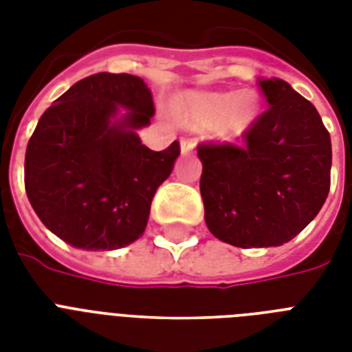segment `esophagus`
<instances>
[{
	"label": "esophagus",
	"mask_w": 352,
	"mask_h": 352,
	"mask_svg": "<svg viewBox=\"0 0 352 352\" xmlns=\"http://www.w3.org/2000/svg\"><path fill=\"white\" fill-rule=\"evenodd\" d=\"M193 138H181V153L186 157V155H190L193 151Z\"/></svg>",
	"instance_id": "obj_1"
}]
</instances>
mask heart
Masks as SVG:
<instances>
[{
	"mask_svg": "<svg viewBox=\"0 0 352 352\" xmlns=\"http://www.w3.org/2000/svg\"><path fill=\"white\" fill-rule=\"evenodd\" d=\"M259 111V100L254 91L237 93H188L179 104V117L192 127H210L223 140H237L252 127Z\"/></svg>",
	"mask_w": 352,
	"mask_h": 352,
	"instance_id": "obj_1",
	"label": "heart"
}]
</instances>
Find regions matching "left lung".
Returning a JSON list of instances; mask_svg holds the SVG:
<instances>
[{
    "instance_id": "left-lung-1",
    "label": "left lung",
    "mask_w": 352,
    "mask_h": 352,
    "mask_svg": "<svg viewBox=\"0 0 352 352\" xmlns=\"http://www.w3.org/2000/svg\"><path fill=\"white\" fill-rule=\"evenodd\" d=\"M268 109L245 148L201 144L208 230L239 248L289 243L322 210L331 188V135L311 102L285 80H259Z\"/></svg>"
}]
</instances>
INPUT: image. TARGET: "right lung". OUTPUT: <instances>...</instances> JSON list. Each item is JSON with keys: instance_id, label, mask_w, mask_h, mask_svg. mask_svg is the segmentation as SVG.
Wrapping results in <instances>:
<instances>
[{"instance_id": "1", "label": "right lung", "mask_w": 352, "mask_h": 352, "mask_svg": "<svg viewBox=\"0 0 352 352\" xmlns=\"http://www.w3.org/2000/svg\"><path fill=\"white\" fill-rule=\"evenodd\" d=\"M153 113L142 78L98 73L41 115L27 144L25 192L52 234L82 250H117L144 234L181 155L177 140L162 151L142 144L137 131Z\"/></svg>"}]
</instances>
